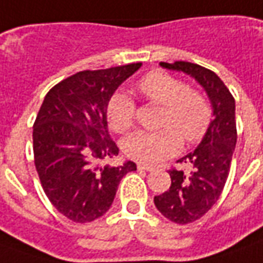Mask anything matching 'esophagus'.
Returning a JSON list of instances; mask_svg holds the SVG:
<instances>
[{"label": "esophagus", "mask_w": 263, "mask_h": 263, "mask_svg": "<svg viewBox=\"0 0 263 263\" xmlns=\"http://www.w3.org/2000/svg\"><path fill=\"white\" fill-rule=\"evenodd\" d=\"M137 168H138V171H148V172H151V171L155 170V168H152V166H148V165H144V163H138Z\"/></svg>", "instance_id": "1"}]
</instances>
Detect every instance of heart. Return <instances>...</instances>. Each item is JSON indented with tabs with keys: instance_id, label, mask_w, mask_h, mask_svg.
<instances>
[{
	"instance_id": "b5f03b06",
	"label": "heart",
	"mask_w": 263,
	"mask_h": 263,
	"mask_svg": "<svg viewBox=\"0 0 263 263\" xmlns=\"http://www.w3.org/2000/svg\"><path fill=\"white\" fill-rule=\"evenodd\" d=\"M145 100L162 108L159 126L154 132L141 131L124 141V152L132 161L152 165L175 155L185 144H196L206 135L212 122V106L208 98L174 75L152 71L138 82ZM135 102L124 92L111 97L106 105V119L115 132H126L135 122Z\"/></svg>"
}]
</instances>
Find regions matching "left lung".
Segmentation results:
<instances>
[{
	"instance_id": "8db88e82",
	"label": "left lung",
	"mask_w": 263,
	"mask_h": 263,
	"mask_svg": "<svg viewBox=\"0 0 263 263\" xmlns=\"http://www.w3.org/2000/svg\"><path fill=\"white\" fill-rule=\"evenodd\" d=\"M161 67L194 77L208 93L214 121L194 152L178 162L189 163V174L170 170L171 186L154 198L158 211L175 223H191L208 212L219 199L227 182L236 145L235 98L223 81L208 68L186 61L161 62Z\"/></svg>"
}]
</instances>
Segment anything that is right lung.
<instances>
[{
    "mask_svg": "<svg viewBox=\"0 0 263 263\" xmlns=\"http://www.w3.org/2000/svg\"><path fill=\"white\" fill-rule=\"evenodd\" d=\"M142 62L98 71H81L49 89L34 129V162L42 189L58 212L78 223L91 222L112 205L128 161L102 162L118 155L106 122V105L115 89Z\"/></svg>",
    "mask_w": 263,
    "mask_h": 263,
    "instance_id": "obj_1",
    "label": "right lung"
}]
</instances>
